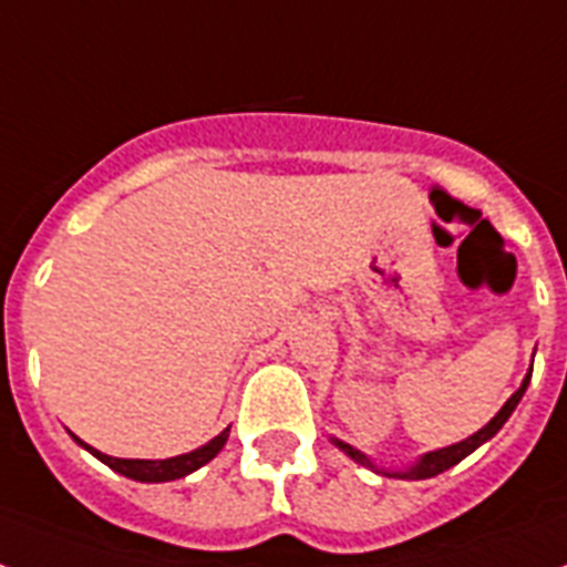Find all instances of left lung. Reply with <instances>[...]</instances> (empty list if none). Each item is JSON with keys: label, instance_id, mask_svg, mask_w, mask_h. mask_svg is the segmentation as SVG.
<instances>
[{"label": "left lung", "instance_id": "obj_1", "mask_svg": "<svg viewBox=\"0 0 567 567\" xmlns=\"http://www.w3.org/2000/svg\"><path fill=\"white\" fill-rule=\"evenodd\" d=\"M530 375H533V367H530V372L524 375L522 388H518L513 395H509L507 402H504V408H501V411L495 413V416H492L489 422H486V425L481 427V431H475V434L466 436V440H460V443H454V445H445V449L427 451V454H422V457H419V460H413L411 466L384 468V466H379V463H372V460L367 457L363 451H358L355 445L343 443V440H338V436H331V443L338 445V449L343 451L347 457H352V460H355V463H361V466L372 468V472H379V475L402 477V481H425V477H436V475H440V472H445V468L457 466L460 460L468 457L472 451L481 449L483 443H489L492 436L498 434L501 427H504V422H507V419L513 416L515 408H518V402H522L524 390H527V384H530Z\"/></svg>", "mask_w": 567, "mask_h": 567}]
</instances>
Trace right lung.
<instances>
[{
  "label": "right lung",
  "instance_id": "1",
  "mask_svg": "<svg viewBox=\"0 0 567 567\" xmlns=\"http://www.w3.org/2000/svg\"><path fill=\"white\" fill-rule=\"evenodd\" d=\"M229 440V427H224L218 436H212L209 443L200 445V449L188 451V454H179V457H168V460H122V457H110V454H101L99 449H92L86 445L84 440H78L75 443L81 449H86L92 457H99L104 466H110L118 475L131 477V481L140 483H165V481H177V477H186L192 472H197L200 466H206L212 457H218V451L227 445Z\"/></svg>",
  "mask_w": 567,
  "mask_h": 567
}]
</instances>
